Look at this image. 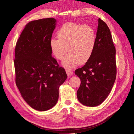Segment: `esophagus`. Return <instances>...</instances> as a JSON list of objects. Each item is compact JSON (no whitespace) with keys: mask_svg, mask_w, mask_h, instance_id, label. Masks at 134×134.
I'll return each mask as SVG.
<instances>
[{"mask_svg":"<svg viewBox=\"0 0 134 134\" xmlns=\"http://www.w3.org/2000/svg\"><path fill=\"white\" fill-rule=\"evenodd\" d=\"M66 74L68 75V77H70L71 76H72V74H73L72 71L69 69H66Z\"/></svg>","mask_w":134,"mask_h":134,"instance_id":"1","label":"esophagus"}]
</instances>
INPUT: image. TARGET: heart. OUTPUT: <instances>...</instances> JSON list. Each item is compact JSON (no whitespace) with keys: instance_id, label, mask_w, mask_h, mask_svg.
I'll list each match as a JSON object with an SVG mask.
<instances>
[{"instance_id":"b5f03b06","label":"heart","mask_w":134,"mask_h":134,"mask_svg":"<svg viewBox=\"0 0 134 134\" xmlns=\"http://www.w3.org/2000/svg\"><path fill=\"white\" fill-rule=\"evenodd\" d=\"M58 36L59 39L50 40V49L59 60L63 59L68 49L69 54L62 62L68 69L75 68L79 63L87 62L94 51L97 37L94 28L91 26L66 22L60 27Z\"/></svg>"}]
</instances>
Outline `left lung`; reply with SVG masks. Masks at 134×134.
Wrapping results in <instances>:
<instances>
[{
	"instance_id": "obj_1",
	"label": "left lung",
	"mask_w": 134,
	"mask_h": 134,
	"mask_svg": "<svg viewBox=\"0 0 134 134\" xmlns=\"http://www.w3.org/2000/svg\"><path fill=\"white\" fill-rule=\"evenodd\" d=\"M96 44L90 59L75 71L81 84L77 98L84 106L95 107L106 99L116 76V48L106 23L98 19Z\"/></svg>"
}]
</instances>
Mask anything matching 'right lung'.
<instances>
[{"label":"right lung","mask_w":134,"mask_h":134,"mask_svg":"<svg viewBox=\"0 0 134 134\" xmlns=\"http://www.w3.org/2000/svg\"><path fill=\"white\" fill-rule=\"evenodd\" d=\"M56 25L52 18L27 23L15 48L16 85L27 103L40 111L55 106L59 87L67 78L51 55L50 41Z\"/></svg>","instance_id":"1"}]
</instances>
